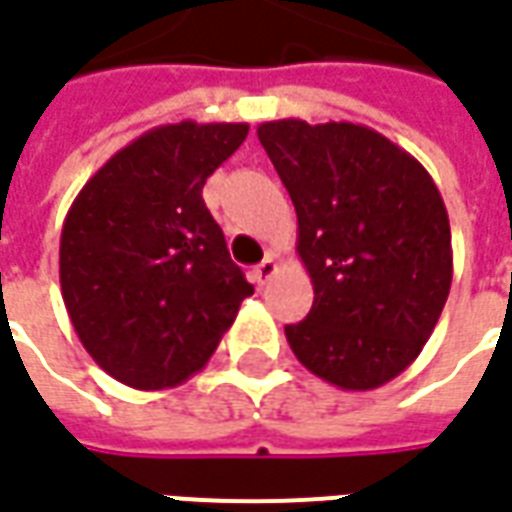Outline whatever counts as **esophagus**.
<instances>
[{
    "mask_svg": "<svg viewBox=\"0 0 512 512\" xmlns=\"http://www.w3.org/2000/svg\"><path fill=\"white\" fill-rule=\"evenodd\" d=\"M274 274H277V260H274V257H266V260H263V263H257L255 271H252V277H255L257 285H266Z\"/></svg>",
    "mask_w": 512,
    "mask_h": 512,
    "instance_id": "obj_1",
    "label": "esophagus"
}]
</instances>
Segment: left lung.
Here are the masks:
<instances>
[{"mask_svg":"<svg viewBox=\"0 0 512 512\" xmlns=\"http://www.w3.org/2000/svg\"><path fill=\"white\" fill-rule=\"evenodd\" d=\"M257 138L296 207L313 307L285 327L296 360L343 391L399 377L452 288L438 185L402 146L352 121H266Z\"/></svg>","mask_w":512,"mask_h":512,"instance_id":"left-lung-1","label":"left lung"}]
</instances>
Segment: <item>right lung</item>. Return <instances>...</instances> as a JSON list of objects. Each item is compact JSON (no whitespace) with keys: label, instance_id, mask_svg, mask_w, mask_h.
<instances>
[{"label":"right lung","instance_id":"1","mask_svg":"<svg viewBox=\"0 0 512 512\" xmlns=\"http://www.w3.org/2000/svg\"><path fill=\"white\" fill-rule=\"evenodd\" d=\"M249 124H163L82 185L60 232V291L85 352L124 385L160 391L216 352L255 288L202 199Z\"/></svg>","mask_w":512,"mask_h":512}]
</instances>
